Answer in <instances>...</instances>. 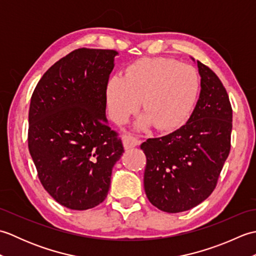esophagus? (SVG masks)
Segmentation results:
<instances>
[{
  "instance_id": "esophagus-1",
  "label": "esophagus",
  "mask_w": 256,
  "mask_h": 256,
  "mask_svg": "<svg viewBox=\"0 0 256 256\" xmlns=\"http://www.w3.org/2000/svg\"><path fill=\"white\" fill-rule=\"evenodd\" d=\"M122 140H123V145H124V148L125 150H130V148H135V146L140 145V140L132 136V135H124V136L122 138Z\"/></svg>"
}]
</instances>
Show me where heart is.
I'll list each match as a JSON object with an SVG mask.
<instances>
[{
    "label": "heart",
    "instance_id": "heart-1",
    "mask_svg": "<svg viewBox=\"0 0 256 256\" xmlns=\"http://www.w3.org/2000/svg\"><path fill=\"white\" fill-rule=\"evenodd\" d=\"M200 80L196 69L170 58H142L132 62L124 77L113 76L106 84L111 118L118 124L138 111L142 100L145 116L138 128L153 124L162 131L186 121L197 102Z\"/></svg>",
    "mask_w": 256,
    "mask_h": 256
}]
</instances>
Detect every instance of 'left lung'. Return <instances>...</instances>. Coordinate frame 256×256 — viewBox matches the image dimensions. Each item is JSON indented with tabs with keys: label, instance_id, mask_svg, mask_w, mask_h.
Segmentation results:
<instances>
[{
	"label": "left lung",
	"instance_id": "left-lung-1",
	"mask_svg": "<svg viewBox=\"0 0 256 256\" xmlns=\"http://www.w3.org/2000/svg\"><path fill=\"white\" fill-rule=\"evenodd\" d=\"M197 64L201 90L187 123L140 145L146 156V196L170 214L187 211L209 197L231 148L229 96L218 76L199 60Z\"/></svg>",
	"mask_w": 256,
	"mask_h": 256
}]
</instances>
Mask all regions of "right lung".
<instances>
[{"instance_id":"1","label":"right lung","mask_w":256,"mask_h":256,"mask_svg":"<svg viewBox=\"0 0 256 256\" xmlns=\"http://www.w3.org/2000/svg\"><path fill=\"white\" fill-rule=\"evenodd\" d=\"M116 50L79 48L38 81L28 112V150L38 178L58 204L86 210L106 198L123 154L106 116Z\"/></svg>"}]
</instances>
